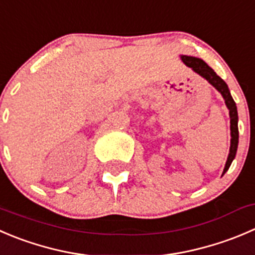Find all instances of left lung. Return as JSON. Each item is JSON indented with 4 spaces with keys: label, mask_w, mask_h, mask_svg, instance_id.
Masks as SVG:
<instances>
[{
    "label": "left lung",
    "mask_w": 255,
    "mask_h": 255,
    "mask_svg": "<svg viewBox=\"0 0 255 255\" xmlns=\"http://www.w3.org/2000/svg\"><path fill=\"white\" fill-rule=\"evenodd\" d=\"M185 66H188L189 68L194 71L196 73H198L199 76L204 78V80L208 81L214 88H216L218 92H221V95L223 96L224 102H226L227 107L229 110V117H231V148H229V154L227 158L226 167H224L223 174L229 169L232 162H233L234 157L237 154V148H238V139H239V133H238V112H237V106L234 102L233 97L231 96L229 92V88L227 86V83L207 65L206 62L201 58H197V57L192 56H182L180 57Z\"/></svg>",
    "instance_id": "left-lung-1"
}]
</instances>
